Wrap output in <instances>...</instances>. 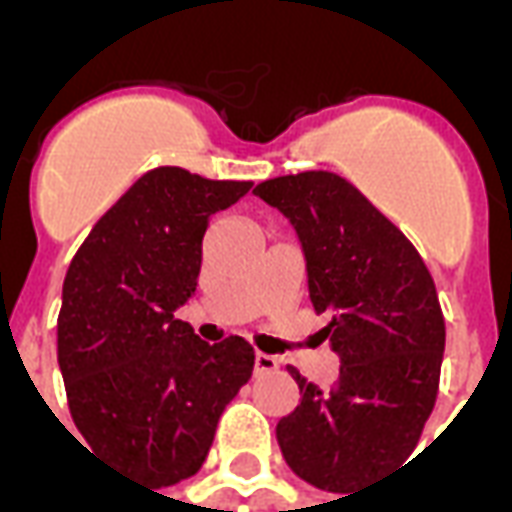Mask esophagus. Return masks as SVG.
<instances>
[{
    "label": "esophagus",
    "mask_w": 512,
    "mask_h": 512,
    "mask_svg": "<svg viewBox=\"0 0 512 512\" xmlns=\"http://www.w3.org/2000/svg\"><path fill=\"white\" fill-rule=\"evenodd\" d=\"M277 367H279L277 356L260 354V351H257V354H255V373H257V376H263V373H274Z\"/></svg>",
    "instance_id": "obj_1"
}]
</instances>
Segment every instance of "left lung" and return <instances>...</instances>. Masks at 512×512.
<instances>
[{"label":"left lung","instance_id":"8db88e82","mask_svg":"<svg viewBox=\"0 0 512 512\" xmlns=\"http://www.w3.org/2000/svg\"><path fill=\"white\" fill-rule=\"evenodd\" d=\"M255 194L293 224L323 340L340 359L329 389L288 367L301 400L279 419V450L301 480L348 494L406 461L433 411L444 356L436 285L406 235L340 175H285Z\"/></svg>","mask_w":512,"mask_h":512}]
</instances>
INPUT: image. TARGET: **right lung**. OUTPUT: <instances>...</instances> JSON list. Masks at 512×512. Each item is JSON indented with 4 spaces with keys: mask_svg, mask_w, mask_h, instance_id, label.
<instances>
[{
    "mask_svg": "<svg viewBox=\"0 0 512 512\" xmlns=\"http://www.w3.org/2000/svg\"><path fill=\"white\" fill-rule=\"evenodd\" d=\"M249 189L150 169L98 219L65 274L57 359L73 422L95 455L156 488L200 472L224 406L252 376L246 340L208 345L175 318L197 290L211 216Z\"/></svg>",
    "mask_w": 512,
    "mask_h": 512,
    "instance_id": "add662e5",
    "label": "right lung"
}]
</instances>
